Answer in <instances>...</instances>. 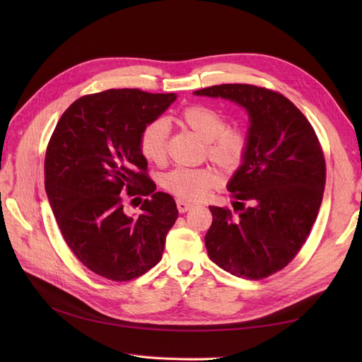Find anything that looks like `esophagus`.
<instances>
[{
    "label": "esophagus",
    "instance_id": "34e87169",
    "mask_svg": "<svg viewBox=\"0 0 362 362\" xmlns=\"http://www.w3.org/2000/svg\"><path fill=\"white\" fill-rule=\"evenodd\" d=\"M177 206H178V211H180V213H187L193 205L189 204V202H185V201L178 199V201H177Z\"/></svg>",
    "mask_w": 362,
    "mask_h": 362
}]
</instances>
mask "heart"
<instances>
[{"label":"heart","mask_w":362,"mask_h":362,"mask_svg":"<svg viewBox=\"0 0 362 362\" xmlns=\"http://www.w3.org/2000/svg\"><path fill=\"white\" fill-rule=\"evenodd\" d=\"M178 122L206 141V156L218 168L234 172L243 164L249 149V139L245 131L229 128L226 117L216 108L201 104L185 107L178 115ZM139 148L141 156L151 163L161 164L166 160L168 125L163 119L152 120L141 129ZM217 181V173L210 168H178L163 178V187L181 201L196 202L204 199Z\"/></svg>","instance_id":"obj_1"}]
</instances>
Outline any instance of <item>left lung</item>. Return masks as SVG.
Returning <instances> with one entry per match:
<instances>
[{
  "label": "left lung",
  "instance_id": "obj_1",
  "mask_svg": "<svg viewBox=\"0 0 362 362\" xmlns=\"http://www.w3.org/2000/svg\"><path fill=\"white\" fill-rule=\"evenodd\" d=\"M193 93L237 103L250 122L246 158L228 182L237 216L210 206L208 257L238 278H267L298 255L319 214L326 182L320 141L299 108L266 87L221 84Z\"/></svg>",
  "mask_w": 362,
  "mask_h": 362
}]
</instances>
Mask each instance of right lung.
<instances>
[{"instance_id": "obj_1", "label": "right lung", "mask_w": 362, "mask_h": 362, "mask_svg": "<svg viewBox=\"0 0 362 362\" xmlns=\"http://www.w3.org/2000/svg\"><path fill=\"white\" fill-rule=\"evenodd\" d=\"M175 100L139 89L86 95L49 139L45 189L54 217L74 255L103 278L131 281L161 259L178 208L170 194L156 192L139 137ZM137 194L151 198L131 218L124 198Z\"/></svg>"}]
</instances>
